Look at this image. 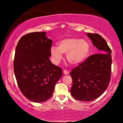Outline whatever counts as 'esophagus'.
<instances>
[{
    "mask_svg": "<svg viewBox=\"0 0 123 123\" xmlns=\"http://www.w3.org/2000/svg\"><path fill=\"white\" fill-rule=\"evenodd\" d=\"M63 73H64L65 74H69V71L68 70L65 69L64 70H63Z\"/></svg>",
    "mask_w": 123,
    "mask_h": 123,
    "instance_id": "34e87169",
    "label": "esophagus"
}]
</instances>
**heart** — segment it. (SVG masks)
Segmentation results:
<instances>
[{
    "instance_id": "obj_1",
    "label": "heart",
    "mask_w": 123,
    "mask_h": 123,
    "mask_svg": "<svg viewBox=\"0 0 123 123\" xmlns=\"http://www.w3.org/2000/svg\"><path fill=\"white\" fill-rule=\"evenodd\" d=\"M90 51L87 41L76 37H68L58 42V47L53 46L50 49L52 60L58 64L62 59L63 53L66 54V60L72 65H79L88 57Z\"/></svg>"
}]
</instances>
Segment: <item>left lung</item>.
<instances>
[{
    "instance_id": "obj_1",
    "label": "left lung",
    "mask_w": 123,
    "mask_h": 123,
    "mask_svg": "<svg viewBox=\"0 0 123 123\" xmlns=\"http://www.w3.org/2000/svg\"><path fill=\"white\" fill-rule=\"evenodd\" d=\"M99 53L90 56L70 73L73 83L70 93L78 101H91L108 88L111 78V50L105 39L97 33H87Z\"/></svg>"
}]
</instances>
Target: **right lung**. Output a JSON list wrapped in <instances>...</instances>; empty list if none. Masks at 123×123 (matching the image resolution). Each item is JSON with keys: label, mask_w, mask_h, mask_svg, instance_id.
<instances>
[{"label": "right lung", "mask_w": 123, "mask_h": 123, "mask_svg": "<svg viewBox=\"0 0 123 123\" xmlns=\"http://www.w3.org/2000/svg\"><path fill=\"white\" fill-rule=\"evenodd\" d=\"M46 33L32 32L18 41L14 60V72L21 92L35 102L47 101L62 70L50 61L53 42Z\"/></svg>", "instance_id": "1"}]
</instances>
